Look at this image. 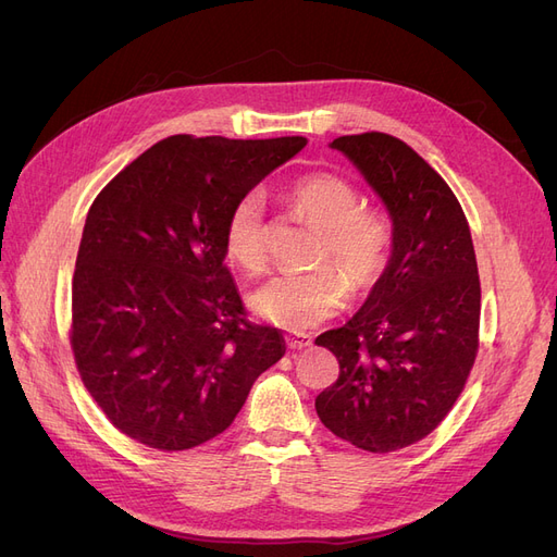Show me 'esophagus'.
<instances>
[{"instance_id": "obj_1", "label": "esophagus", "mask_w": 557, "mask_h": 557, "mask_svg": "<svg viewBox=\"0 0 557 557\" xmlns=\"http://www.w3.org/2000/svg\"><path fill=\"white\" fill-rule=\"evenodd\" d=\"M285 344H288L290 348L295 350H301V348H309L311 346V336L305 334V332H295V334H288L285 336Z\"/></svg>"}]
</instances>
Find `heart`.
Listing matches in <instances>:
<instances>
[{
	"label": "heart",
	"instance_id": "obj_1",
	"mask_svg": "<svg viewBox=\"0 0 557 557\" xmlns=\"http://www.w3.org/2000/svg\"><path fill=\"white\" fill-rule=\"evenodd\" d=\"M285 197L307 221L323 230L313 260L323 267L307 274L274 276L248 297V305L267 323L307 330L344 309L350 288L356 293L376 288L391 264L393 225L381 211L362 207L356 185L327 172L297 178ZM223 244L227 258L244 272H264L269 237L262 193L248 190L234 201Z\"/></svg>",
	"mask_w": 557,
	"mask_h": 557
}]
</instances>
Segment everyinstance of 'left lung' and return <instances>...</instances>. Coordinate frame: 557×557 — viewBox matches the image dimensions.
Here are the masks:
<instances>
[{
	"instance_id": "1",
	"label": "left lung",
	"mask_w": 557,
	"mask_h": 557,
	"mask_svg": "<svg viewBox=\"0 0 557 557\" xmlns=\"http://www.w3.org/2000/svg\"><path fill=\"white\" fill-rule=\"evenodd\" d=\"M332 148L385 201L393 256L364 307L315 339L339 360L315 411L339 440L393 453L440 428L465 391L479 352L476 252L458 197L411 146L362 132Z\"/></svg>"
}]
</instances>
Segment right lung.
Returning a JSON list of instances; mask_svg holds the SVG:
<instances>
[{"instance_id":"add662e5","label":"right lung","mask_w":557,"mask_h":557,"mask_svg":"<svg viewBox=\"0 0 557 557\" xmlns=\"http://www.w3.org/2000/svg\"><path fill=\"white\" fill-rule=\"evenodd\" d=\"M305 146L174 134L95 197L70 344L86 391L129 440L166 453L201 446L283 358L281 332L248 320L223 232L234 201Z\"/></svg>"}]
</instances>
